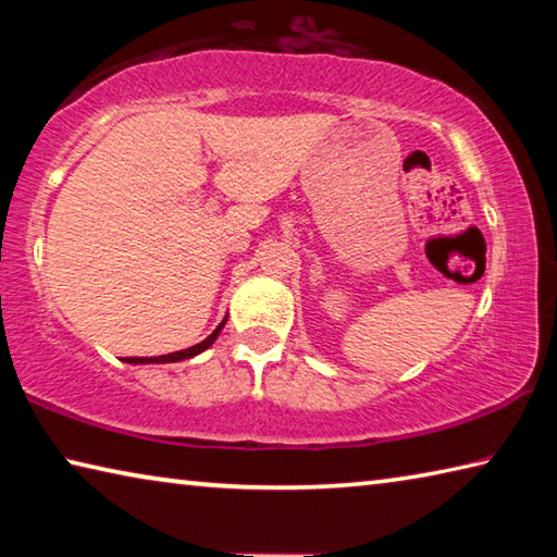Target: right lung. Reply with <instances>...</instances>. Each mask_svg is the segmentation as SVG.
I'll return each instance as SVG.
<instances>
[{
	"label": "right lung",
	"mask_w": 557,
	"mask_h": 557,
	"mask_svg": "<svg viewBox=\"0 0 557 557\" xmlns=\"http://www.w3.org/2000/svg\"><path fill=\"white\" fill-rule=\"evenodd\" d=\"M223 324H225V319H223V322H221L219 326H215V332H213L209 338H203L201 344H196V346H191V348H184V351H174V354H166V356H152V358L132 356V358H125V361H127V363H176V361H184V358H194L196 354L206 351V348H209V346L215 342V338H219Z\"/></svg>",
	"instance_id": "right-lung-1"
}]
</instances>
